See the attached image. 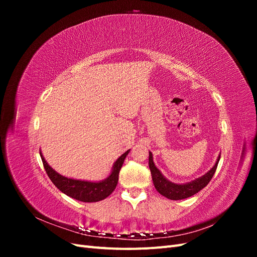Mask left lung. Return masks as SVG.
Returning <instances> with one entry per match:
<instances>
[{"instance_id":"obj_1","label":"left lung","mask_w":257,"mask_h":257,"mask_svg":"<svg viewBox=\"0 0 257 257\" xmlns=\"http://www.w3.org/2000/svg\"><path fill=\"white\" fill-rule=\"evenodd\" d=\"M219 161H220V155L219 158H217L214 166L210 169L207 174L195 179V180H193L191 182L178 184L167 180V179L162 175L160 169H158V167L155 166L153 162V155L149 151V168H150L155 189H157V191L161 194V195L173 200H179V199L191 197L194 195V194H196L200 190H203L212 179L216 170L217 164H219Z\"/></svg>"}]
</instances>
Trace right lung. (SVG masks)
<instances>
[{
	"mask_svg": "<svg viewBox=\"0 0 257 257\" xmlns=\"http://www.w3.org/2000/svg\"><path fill=\"white\" fill-rule=\"evenodd\" d=\"M128 152L130 150L124 152L121 157L114 162L110 175L106 179H104V180L98 182L77 180V179L62 176L49 166L48 163L46 162L45 158L43 157L42 152H40V154L46 173H47L52 183L56 185L62 193H64L65 195L74 199L83 201V203H95V201L105 199L114 191L116 184H118L120 169Z\"/></svg>",
	"mask_w": 257,
	"mask_h": 257,
	"instance_id": "add662e5",
	"label": "right lung"
}]
</instances>
